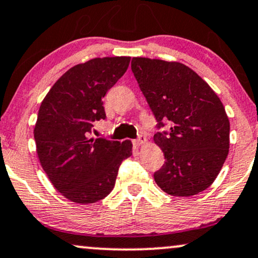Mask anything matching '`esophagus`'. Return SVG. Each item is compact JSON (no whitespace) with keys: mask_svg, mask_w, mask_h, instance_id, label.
Instances as JSON below:
<instances>
[{"mask_svg":"<svg viewBox=\"0 0 258 258\" xmlns=\"http://www.w3.org/2000/svg\"><path fill=\"white\" fill-rule=\"evenodd\" d=\"M145 142H146V137L143 136V135H140V136L138 137V138H137V139L135 140V144H136L137 146H140V145L144 144Z\"/></svg>","mask_w":258,"mask_h":258,"instance_id":"obj_1","label":"esophagus"}]
</instances>
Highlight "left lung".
Returning a JSON list of instances; mask_svg holds the SVG:
<instances>
[{
	"label": "left lung",
	"mask_w": 258,
	"mask_h": 258,
	"mask_svg": "<svg viewBox=\"0 0 258 258\" xmlns=\"http://www.w3.org/2000/svg\"><path fill=\"white\" fill-rule=\"evenodd\" d=\"M132 73L161 130L153 140L164 153L156 183L172 197H191L213 183L229 155L230 121L217 94L177 61L136 57Z\"/></svg>",
	"instance_id": "1"
}]
</instances>
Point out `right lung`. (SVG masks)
Returning <instances> with one entry per match:
<instances>
[{"label": "right lung", "instance_id": "1", "mask_svg": "<svg viewBox=\"0 0 258 258\" xmlns=\"http://www.w3.org/2000/svg\"><path fill=\"white\" fill-rule=\"evenodd\" d=\"M131 57L94 58L61 76L39 108L34 139L41 167L59 193L94 204L115 184L119 167L132 155L130 140L90 138L94 121L106 119L102 99L126 73Z\"/></svg>", "mask_w": 258, "mask_h": 258}]
</instances>
